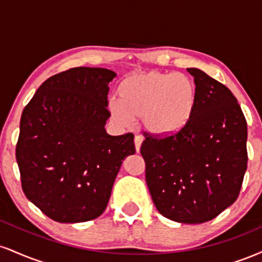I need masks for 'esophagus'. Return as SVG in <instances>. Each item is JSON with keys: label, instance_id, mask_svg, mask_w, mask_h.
Returning <instances> with one entry per match:
<instances>
[{"label": "esophagus", "instance_id": "obj_1", "mask_svg": "<svg viewBox=\"0 0 262 262\" xmlns=\"http://www.w3.org/2000/svg\"><path fill=\"white\" fill-rule=\"evenodd\" d=\"M141 143H143V137H141V135H135V137H134V145H135V150H137V151H139Z\"/></svg>", "mask_w": 262, "mask_h": 262}]
</instances>
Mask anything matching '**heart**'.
<instances>
[{
    "label": "heart",
    "mask_w": 262,
    "mask_h": 262,
    "mask_svg": "<svg viewBox=\"0 0 262 262\" xmlns=\"http://www.w3.org/2000/svg\"><path fill=\"white\" fill-rule=\"evenodd\" d=\"M196 100V85L187 75L150 70L125 77L118 87V101H111L108 108L121 125L141 118L149 132L167 135L187 124Z\"/></svg>",
    "instance_id": "1"
}]
</instances>
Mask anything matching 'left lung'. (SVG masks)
<instances>
[{
  "instance_id": "8db88e82",
  "label": "left lung",
  "mask_w": 262,
  "mask_h": 262,
  "mask_svg": "<svg viewBox=\"0 0 262 262\" xmlns=\"http://www.w3.org/2000/svg\"><path fill=\"white\" fill-rule=\"evenodd\" d=\"M197 100L185 127L169 135L144 132L140 154L156 209L179 223L212 221L236 201L248 167V125L227 86L198 69Z\"/></svg>"
}]
</instances>
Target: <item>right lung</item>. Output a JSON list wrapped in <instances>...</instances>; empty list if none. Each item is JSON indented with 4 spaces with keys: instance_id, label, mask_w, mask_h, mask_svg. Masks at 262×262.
<instances>
[{
    "instance_id": "right-lung-1",
    "label": "right lung",
    "mask_w": 262,
    "mask_h": 262,
    "mask_svg": "<svg viewBox=\"0 0 262 262\" xmlns=\"http://www.w3.org/2000/svg\"><path fill=\"white\" fill-rule=\"evenodd\" d=\"M117 75L73 68L41 83L23 110L16 159L26 197L59 223L106 209L117 173L135 152L134 135L106 133L107 96Z\"/></svg>"
}]
</instances>
